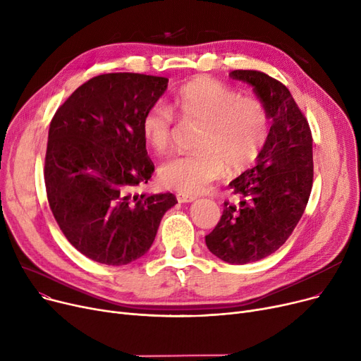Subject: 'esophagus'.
Returning <instances> with one entry per match:
<instances>
[{
  "label": "esophagus",
  "instance_id": "esophagus-1",
  "mask_svg": "<svg viewBox=\"0 0 361 361\" xmlns=\"http://www.w3.org/2000/svg\"><path fill=\"white\" fill-rule=\"evenodd\" d=\"M177 199H178V202H181V203H190V202L196 200V196H193V195H184V193H177Z\"/></svg>",
  "mask_w": 361,
  "mask_h": 361
}]
</instances>
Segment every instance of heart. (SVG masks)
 Segmentation results:
<instances>
[{
	"mask_svg": "<svg viewBox=\"0 0 361 361\" xmlns=\"http://www.w3.org/2000/svg\"><path fill=\"white\" fill-rule=\"evenodd\" d=\"M174 111L154 105L143 118V135L157 155L173 152L180 124L197 130L200 149L164 164L159 178L168 188L184 195H197L218 180L226 169L237 174L249 168L262 154L269 139L271 116L256 97L243 93L211 78H197L178 89Z\"/></svg>",
	"mask_w": 361,
	"mask_h": 361,
	"instance_id": "b5f03b06",
	"label": "heart"
}]
</instances>
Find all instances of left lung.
Returning <instances> with one entry per match:
<instances>
[{"label": "left lung", "instance_id": "8db88e82", "mask_svg": "<svg viewBox=\"0 0 361 361\" xmlns=\"http://www.w3.org/2000/svg\"><path fill=\"white\" fill-rule=\"evenodd\" d=\"M230 75L253 86L272 124L257 164L230 183L241 202H224L222 216L204 241L221 260L245 264L276 252L305 214L313 185V139L286 85L257 70Z\"/></svg>", "mask_w": 361, "mask_h": 361}]
</instances>
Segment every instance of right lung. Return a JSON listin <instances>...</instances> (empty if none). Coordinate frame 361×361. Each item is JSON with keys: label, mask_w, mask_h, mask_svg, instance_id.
Instances as JSON below:
<instances>
[{"label": "right lung", "mask_w": 361, "mask_h": 361, "mask_svg": "<svg viewBox=\"0 0 361 361\" xmlns=\"http://www.w3.org/2000/svg\"><path fill=\"white\" fill-rule=\"evenodd\" d=\"M166 85V78L139 73L94 75L51 120L48 203L70 244L94 262L121 267L142 257L177 203L173 193H133L155 171L143 118Z\"/></svg>", "instance_id": "1"}]
</instances>
